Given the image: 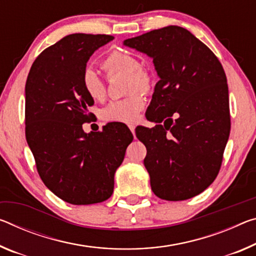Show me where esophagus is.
<instances>
[{"instance_id":"34e87169","label":"esophagus","mask_w":256,"mask_h":256,"mask_svg":"<svg viewBox=\"0 0 256 256\" xmlns=\"http://www.w3.org/2000/svg\"><path fill=\"white\" fill-rule=\"evenodd\" d=\"M128 128L131 130V132L133 133V134H134V130H136V126H134V125H128Z\"/></svg>"}]
</instances>
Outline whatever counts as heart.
<instances>
[{
	"mask_svg": "<svg viewBox=\"0 0 256 256\" xmlns=\"http://www.w3.org/2000/svg\"><path fill=\"white\" fill-rule=\"evenodd\" d=\"M102 68L109 76L120 74L128 76V92L147 93L152 86L150 72L141 67L136 56L124 51H112L102 62ZM82 85L91 99L101 101L107 93L106 84L92 68H85L82 74ZM144 107V99L140 93H133L128 98L114 100L101 112L102 118L117 123H134Z\"/></svg>",
	"mask_w": 256,
	"mask_h": 256,
	"instance_id": "heart-1",
	"label": "heart"
}]
</instances>
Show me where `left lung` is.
Listing matches in <instances>:
<instances>
[{"instance_id":"1","label":"left lung","mask_w":256,"mask_h":256,"mask_svg":"<svg viewBox=\"0 0 256 256\" xmlns=\"http://www.w3.org/2000/svg\"><path fill=\"white\" fill-rule=\"evenodd\" d=\"M152 58L160 76L139 126L152 190L165 200L197 196L216 180L230 133L229 92L216 56L186 28L168 26L124 40Z\"/></svg>"}]
</instances>
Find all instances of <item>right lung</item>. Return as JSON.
<instances>
[{"label": "right lung", "instance_id": "right-lung-1", "mask_svg": "<svg viewBox=\"0 0 256 256\" xmlns=\"http://www.w3.org/2000/svg\"><path fill=\"white\" fill-rule=\"evenodd\" d=\"M112 35L70 34L46 48L32 64L25 86L26 140L40 179L72 205L108 200L114 176L132 142L124 125L85 133L94 104L82 85L86 62Z\"/></svg>", "mask_w": 256, "mask_h": 256}]
</instances>
